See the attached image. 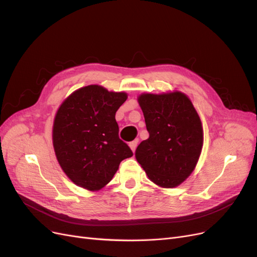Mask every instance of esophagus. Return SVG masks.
Returning <instances> with one entry per match:
<instances>
[{
  "label": "esophagus",
  "mask_w": 257,
  "mask_h": 257,
  "mask_svg": "<svg viewBox=\"0 0 257 257\" xmlns=\"http://www.w3.org/2000/svg\"><path fill=\"white\" fill-rule=\"evenodd\" d=\"M128 146H130V148H131V150L133 151V152H135L136 147H137V142H132V143L128 144Z\"/></svg>",
  "instance_id": "1"
}]
</instances>
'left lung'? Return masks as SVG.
Instances as JSON below:
<instances>
[{"mask_svg":"<svg viewBox=\"0 0 257 257\" xmlns=\"http://www.w3.org/2000/svg\"><path fill=\"white\" fill-rule=\"evenodd\" d=\"M138 103L149 138L142 142L135 158L148 178L161 188L180 185L195 169L204 144L197 111L184 93H143Z\"/></svg>","mask_w":257,"mask_h":257,"instance_id":"left-lung-1","label":"left lung"}]
</instances>
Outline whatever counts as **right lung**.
<instances>
[{
	"instance_id": "right-lung-1",
	"label": "right lung",
	"mask_w": 257,
	"mask_h": 257,
	"mask_svg": "<svg viewBox=\"0 0 257 257\" xmlns=\"http://www.w3.org/2000/svg\"><path fill=\"white\" fill-rule=\"evenodd\" d=\"M125 92L91 84L73 92L54 116L52 144L65 175L80 188L98 191L133 152L119 138L115 112Z\"/></svg>"
}]
</instances>
